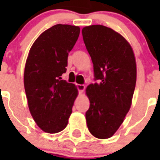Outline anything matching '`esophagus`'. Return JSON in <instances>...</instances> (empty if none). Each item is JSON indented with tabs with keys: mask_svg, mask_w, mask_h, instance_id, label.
<instances>
[{
	"mask_svg": "<svg viewBox=\"0 0 160 160\" xmlns=\"http://www.w3.org/2000/svg\"><path fill=\"white\" fill-rule=\"evenodd\" d=\"M77 88H78V90L79 93H80V94H82L83 91H84V90H85V86L84 85L77 84Z\"/></svg>",
	"mask_w": 160,
	"mask_h": 160,
	"instance_id": "34e87169",
	"label": "esophagus"
}]
</instances>
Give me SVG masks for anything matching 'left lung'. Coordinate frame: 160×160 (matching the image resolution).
Masks as SVG:
<instances>
[{"mask_svg":"<svg viewBox=\"0 0 160 160\" xmlns=\"http://www.w3.org/2000/svg\"><path fill=\"white\" fill-rule=\"evenodd\" d=\"M82 32L98 80L86 89L90 100L87 128L93 136L105 139L114 135L131 108L136 61L129 42L114 29L93 25L83 28Z\"/></svg>","mask_w":160,"mask_h":160,"instance_id":"8db88e82","label":"left lung"}]
</instances>
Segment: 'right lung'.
Returning <instances> with one entry per match:
<instances>
[{
	"mask_svg": "<svg viewBox=\"0 0 160 160\" xmlns=\"http://www.w3.org/2000/svg\"><path fill=\"white\" fill-rule=\"evenodd\" d=\"M79 33V26L58 24L44 31L29 49L24 71L25 94L32 118L46 133L66 128L78 94L75 85L61 76Z\"/></svg>",
	"mask_w": 160,
	"mask_h": 160,
	"instance_id": "right-lung-1",
	"label": "right lung"
}]
</instances>
